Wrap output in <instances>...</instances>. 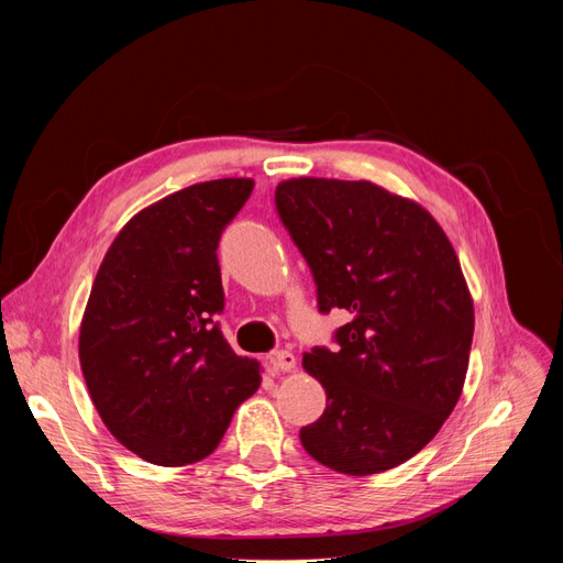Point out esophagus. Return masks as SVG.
Listing matches in <instances>:
<instances>
[{
	"label": "esophagus",
	"mask_w": 563,
	"mask_h": 563,
	"mask_svg": "<svg viewBox=\"0 0 563 563\" xmlns=\"http://www.w3.org/2000/svg\"><path fill=\"white\" fill-rule=\"evenodd\" d=\"M269 364H272V368H275V371L288 373V371L296 368V356H294V352L279 350V352H275V354L269 356Z\"/></svg>",
	"instance_id": "1"
}]
</instances>
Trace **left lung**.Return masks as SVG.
<instances>
[{"instance_id":"left-lung-1","label":"left lung","mask_w":563,"mask_h":563,"mask_svg":"<svg viewBox=\"0 0 563 563\" xmlns=\"http://www.w3.org/2000/svg\"><path fill=\"white\" fill-rule=\"evenodd\" d=\"M308 261L319 312L347 310L335 352H305L327 411L300 441L317 463L366 476L441 430L463 391L474 305L446 232L420 203L368 180L291 178L275 192Z\"/></svg>"}]
</instances>
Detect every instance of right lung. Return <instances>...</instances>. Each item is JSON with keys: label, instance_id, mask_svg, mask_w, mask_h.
Instances as JSON below:
<instances>
[{"label": "right lung", "instance_id": "1", "mask_svg": "<svg viewBox=\"0 0 563 563\" xmlns=\"http://www.w3.org/2000/svg\"><path fill=\"white\" fill-rule=\"evenodd\" d=\"M251 190V178H220L150 203L93 279L79 327L84 380L112 437L152 465L211 455L261 387V364L234 354L216 321L218 242Z\"/></svg>", "mask_w": 563, "mask_h": 563}]
</instances>
